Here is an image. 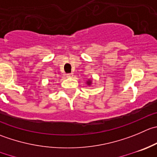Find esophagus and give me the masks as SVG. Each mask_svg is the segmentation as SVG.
I'll return each instance as SVG.
<instances>
[{"mask_svg":"<svg viewBox=\"0 0 157 157\" xmlns=\"http://www.w3.org/2000/svg\"><path fill=\"white\" fill-rule=\"evenodd\" d=\"M66 76H67V77H72L73 76H74V74L71 73V74H67Z\"/></svg>","mask_w":157,"mask_h":157,"instance_id":"1","label":"esophagus"}]
</instances>
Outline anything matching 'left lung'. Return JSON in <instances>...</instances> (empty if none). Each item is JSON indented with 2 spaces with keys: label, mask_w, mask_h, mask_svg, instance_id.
I'll use <instances>...</instances> for the list:
<instances>
[{
  "label": "left lung",
  "mask_w": 157,
  "mask_h": 157,
  "mask_svg": "<svg viewBox=\"0 0 157 157\" xmlns=\"http://www.w3.org/2000/svg\"><path fill=\"white\" fill-rule=\"evenodd\" d=\"M87 83H88V84H89V85L90 84V81H88V82H87Z\"/></svg>",
  "instance_id": "obj_1"
}]
</instances>
